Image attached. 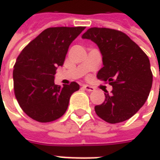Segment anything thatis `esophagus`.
<instances>
[{"label":"esophagus","instance_id":"1","mask_svg":"<svg viewBox=\"0 0 160 160\" xmlns=\"http://www.w3.org/2000/svg\"><path fill=\"white\" fill-rule=\"evenodd\" d=\"M83 88L86 89L87 91H88V92H91V91L95 90V88L89 85H83Z\"/></svg>","mask_w":160,"mask_h":160}]
</instances>
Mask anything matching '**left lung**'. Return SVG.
<instances>
[{
	"mask_svg": "<svg viewBox=\"0 0 160 160\" xmlns=\"http://www.w3.org/2000/svg\"><path fill=\"white\" fill-rule=\"evenodd\" d=\"M97 43L102 56L98 80L112 86L105 99L95 106L98 117L108 123L125 121L137 112L149 97L152 85L150 60L126 33L110 28L92 27L82 36Z\"/></svg>",
	"mask_w": 160,
	"mask_h": 160,
	"instance_id": "left-lung-1",
	"label": "left lung"
}]
</instances>
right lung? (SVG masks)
Wrapping results in <instances>:
<instances>
[{
	"instance_id": "1",
	"label": "right lung",
	"mask_w": 160,
	"mask_h": 160,
	"mask_svg": "<svg viewBox=\"0 0 160 160\" xmlns=\"http://www.w3.org/2000/svg\"><path fill=\"white\" fill-rule=\"evenodd\" d=\"M85 26L50 27L30 42L17 58L13 70L15 97L21 109L38 122H51L66 112L71 96L80 89L74 81L55 84L57 67L63 65L70 44Z\"/></svg>"
}]
</instances>
